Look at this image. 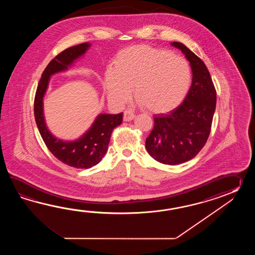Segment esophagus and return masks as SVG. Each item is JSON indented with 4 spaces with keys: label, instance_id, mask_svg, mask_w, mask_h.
Returning <instances> with one entry per match:
<instances>
[{
    "label": "esophagus",
    "instance_id": "34e87169",
    "mask_svg": "<svg viewBox=\"0 0 255 255\" xmlns=\"http://www.w3.org/2000/svg\"><path fill=\"white\" fill-rule=\"evenodd\" d=\"M135 114L132 112V111H130V110H126L125 112H124V117H123V120L124 121H131L132 120H134L135 119Z\"/></svg>",
    "mask_w": 255,
    "mask_h": 255
}]
</instances>
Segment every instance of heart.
I'll use <instances>...</instances> for the list:
<instances>
[{
  "mask_svg": "<svg viewBox=\"0 0 255 255\" xmlns=\"http://www.w3.org/2000/svg\"><path fill=\"white\" fill-rule=\"evenodd\" d=\"M190 80L187 60L147 45L121 50L115 56L113 67L104 74L105 88L113 103H127L133 87L138 104L156 114L176 108L188 92Z\"/></svg>",
  "mask_w": 255,
  "mask_h": 255,
  "instance_id": "b5f03b06",
  "label": "heart"
}]
</instances>
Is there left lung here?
<instances>
[{
  "label": "left lung",
  "instance_id": "8db88e82",
  "mask_svg": "<svg viewBox=\"0 0 255 255\" xmlns=\"http://www.w3.org/2000/svg\"><path fill=\"white\" fill-rule=\"evenodd\" d=\"M171 45L190 62L192 83L179 107L168 114L154 116L146 148L158 162L178 165L193 158L206 144L216 108V90L203 61L183 43Z\"/></svg>",
  "mask_w": 255,
  "mask_h": 255
}]
</instances>
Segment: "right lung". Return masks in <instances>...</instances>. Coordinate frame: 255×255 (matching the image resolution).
<instances>
[{
    "mask_svg": "<svg viewBox=\"0 0 255 255\" xmlns=\"http://www.w3.org/2000/svg\"><path fill=\"white\" fill-rule=\"evenodd\" d=\"M91 46L83 43L65 49L52 60L42 74L34 98V118L41 136L49 150L60 161L76 168H89L101 161L109 148V140L115 128L122 123L123 113L99 114L90 128L76 140H63L48 129L43 115V97L48 88L50 77L68 70Z\"/></svg>",
    "mask_w": 255,
    "mask_h": 255,
    "instance_id": "obj_1",
    "label": "right lung"
}]
</instances>
